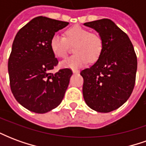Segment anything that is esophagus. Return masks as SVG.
Wrapping results in <instances>:
<instances>
[{"mask_svg": "<svg viewBox=\"0 0 146 146\" xmlns=\"http://www.w3.org/2000/svg\"><path fill=\"white\" fill-rule=\"evenodd\" d=\"M73 73H79L80 71L78 70H75V69H73Z\"/></svg>", "mask_w": 146, "mask_h": 146, "instance_id": "obj_1", "label": "esophagus"}]
</instances>
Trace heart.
Here are the masks:
<instances>
[{"mask_svg": "<svg viewBox=\"0 0 146 146\" xmlns=\"http://www.w3.org/2000/svg\"><path fill=\"white\" fill-rule=\"evenodd\" d=\"M75 44V54L61 62V66L69 68H80L90 62H95L100 57L103 50V40L97 33L80 26L70 27L65 36L54 34L50 40V49L55 57L63 58L66 56L69 45Z\"/></svg>", "mask_w": 146, "mask_h": 146, "instance_id": "b5f03b06", "label": "heart"}]
</instances>
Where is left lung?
Returning <instances> with one entry per match:
<instances>
[{
    "label": "left lung",
    "instance_id": "left-lung-1",
    "mask_svg": "<svg viewBox=\"0 0 146 146\" xmlns=\"http://www.w3.org/2000/svg\"><path fill=\"white\" fill-rule=\"evenodd\" d=\"M103 40V50L92 66L83 70V95L92 110L110 113L120 107L135 87L137 56L128 36L113 21L103 19L85 23Z\"/></svg>",
    "mask_w": 146,
    "mask_h": 146
}]
</instances>
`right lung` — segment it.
<instances>
[{
    "mask_svg": "<svg viewBox=\"0 0 146 146\" xmlns=\"http://www.w3.org/2000/svg\"><path fill=\"white\" fill-rule=\"evenodd\" d=\"M68 24L38 16L21 28L14 39L8 63L10 87L18 102L33 113L57 107L68 88L73 72L65 68L51 73L58 62L49 45L51 36Z\"/></svg>",
    "mask_w": 146,
    "mask_h": 146,
    "instance_id": "add662e5",
    "label": "right lung"
}]
</instances>
